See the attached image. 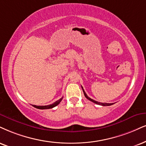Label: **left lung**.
<instances>
[{
	"label": "left lung",
	"instance_id": "left-lung-1",
	"mask_svg": "<svg viewBox=\"0 0 146 146\" xmlns=\"http://www.w3.org/2000/svg\"><path fill=\"white\" fill-rule=\"evenodd\" d=\"M81 87H82V91H83L84 95V96H85V98H87V100H89V101H91V102H93V103H94V104H98V105L103 106H111V105H113V104H114V103H111V104H108V103H101V102H97V101H95L94 100H93V99H91V98H89V97L87 96V95L86 94V93L84 92V89H83V87H82V86H81Z\"/></svg>",
	"mask_w": 146,
	"mask_h": 146
}]
</instances>
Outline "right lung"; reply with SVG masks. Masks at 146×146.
<instances>
[{
	"label": "right lung",
	"mask_w": 146,
	"mask_h": 146,
	"mask_svg": "<svg viewBox=\"0 0 146 146\" xmlns=\"http://www.w3.org/2000/svg\"><path fill=\"white\" fill-rule=\"evenodd\" d=\"M63 99V97L62 98L59 99V100L56 101L55 102H54L53 104H51V105H48V106H35V105H32L34 106V107L36 108H38V109H41V110H44V109H50V108H53L55 107V106L58 105V104L60 103L61 102H62Z\"/></svg>",
	"instance_id": "1"
}]
</instances>
